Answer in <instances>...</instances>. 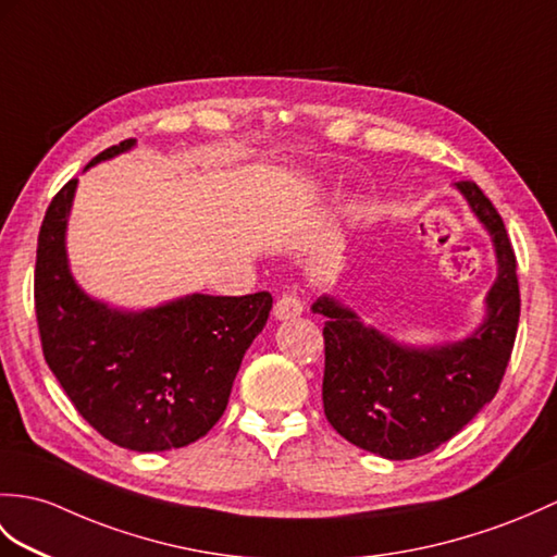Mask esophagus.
<instances>
[{"label":"esophagus","mask_w":557,"mask_h":557,"mask_svg":"<svg viewBox=\"0 0 557 557\" xmlns=\"http://www.w3.org/2000/svg\"><path fill=\"white\" fill-rule=\"evenodd\" d=\"M275 318L277 320H282V322H287V320H296V318H301V313H304V304H301V299H296V296H282V299L275 304Z\"/></svg>","instance_id":"esophagus-1"}]
</instances>
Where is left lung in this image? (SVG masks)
<instances>
[{
  "label": "left lung",
  "instance_id": "1",
  "mask_svg": "<svg viewBox=\"0 0 557 557\" xmlns=\"http://www.w3.org/2000/svg\"><path fill=\"white\" fill-rule=\"evenodd\" d=\"M496 256V280L480 325L465 337L410 344L332 294L310 306L325 322L322 404L346 442L386 460H410L446 444L496 396L520 322V287L508 232L474 183H456Z\"/></svg>",
  "mask_w": 557,
  "mask_h": 557
}]
</instances>
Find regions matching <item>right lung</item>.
I'll return each mask as SVG.
<instances>
[{
    "instance_id": "1",
    "label": "right lung",
    "mask_w": 557,
    "mask_h": 557,
    "mask_svg": "<svg viewBox=\"0 0 557 557\" xmlns=\"http://www.w3.org/2000/svg\"><path fill=\"white\" fill-rule=\"evenodd\" d=\"M101 151L85 171L135 149ZM77 180L49 203L37 239L35 313L49 370L77 412L115 446L157 454L197 442L220 420L273 296L185 294L149 308L89 296L75 280L66 232Z\"/></svg>"
}]
</instances>
